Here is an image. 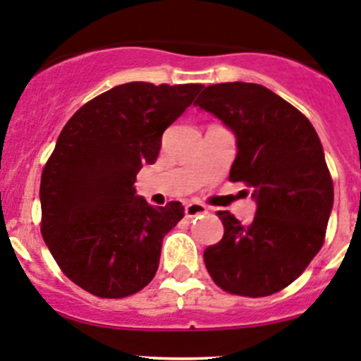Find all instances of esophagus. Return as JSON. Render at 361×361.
<instances>
[{"mask_svg": "<svg viewBox=\"0 0 361 361\" xmlns=\"http://www.w3.org/2000/svg\"><path fill=\"white\" fill-rule=\"evenodd\" d=\"M207 211L209 209H207L204 204L191 202V204H186V209H184V213H186L188 218H195V216H202V214H206Z\"/></svg>", "mask_w": 361, "mask_h": 361, "instance_id": "34e87169", "label": "esophagus"}]
</instances>
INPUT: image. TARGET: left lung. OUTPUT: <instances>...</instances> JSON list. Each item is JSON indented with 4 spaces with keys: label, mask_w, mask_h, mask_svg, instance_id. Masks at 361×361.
Returning a JSON list of instances; mask_svg holds the SVG:
<instances>
[{
    "label": "left lung",
    "mask_w": 361,
    "mask_h": 361,
    "mask_svg": "<svg viewBox=\"0 0 361 361\" xmlns=\"http://www.w3.org/2000/svg\"><path fill=\"white\" fill-rule=\"evenodd\" d=\"M195 105L236 135L229 180L252 188L256 216L243 226L218 211L224 238L204 250L226 292L267 297L292 284L324 243L333 180L315 128L302 112L259 84L207 85Z\"/></svg>",
    "instance_id": "left-lung-1"
}]
</instances>
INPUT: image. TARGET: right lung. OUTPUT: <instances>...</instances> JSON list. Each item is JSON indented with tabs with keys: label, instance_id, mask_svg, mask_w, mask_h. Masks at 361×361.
<instances>
[{
	"label": "right lung",
	"instance_id": "add662e5",
	"mask_svg": "<svg viewBox=\"0 0 361 361\" xmlns=\"http://www.w3.org/2000/svg\"><path fill=\"white\" fill-rule=\"evenodd\" d=\"M200 84L128 82L82 105L59 135L41 177V233L62 272L85 292L121 299L154 279L180 202L154 207L135 175L154 164L163 132Z\"/></svg>",
	"mask_w": 361,
	"mask_h": 361
}]
</instances>
